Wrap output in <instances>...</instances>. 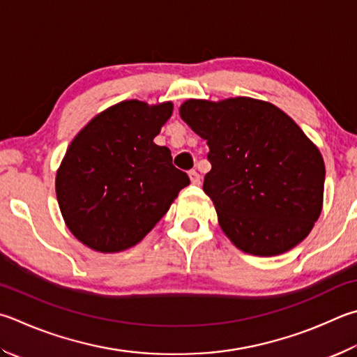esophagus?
<instances>
[{"mask_svg": "<svg viewBox=\"0 0 357 357\" xmlns=\"http://www.w3.org/2000/svg\"><path fill=\"white\" fill-rule=\"evenodd\" d=\"M189 176H190L192 184H199L201 183V176H199V173L197 170H190Z\"/></svg>", "mask_w": 357, "mask_h": 357, "instance_id": "34e87169", "label": "esophagus"}]
</instances>
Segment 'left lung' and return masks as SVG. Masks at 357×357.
<instances>
[{
	"label": "left lung",
	"instance_id": "8db88e82",
	"mask_svg": "<svg viewBox=\"0 0 357 357\" xmlns=\"http://www.w3.org/2000/svg\"><path fill=\"white\" fill-rule=\"evenodd\" d=\"M179 115L207 140L203 190L238 250L276 256L306 238L321 212L325 162L289 115L245 96L189 100Z\"/></svg>",
	"mask_w": 357,
	"mask_h": 357
}]
</instances>
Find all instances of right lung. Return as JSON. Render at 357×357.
I'll use <instances>...</instances> for the list:
<instances>
[{
  "instance_id": "obj_1",
  "label": "right lung",
  "mask_w": 357,
  "mask_h": 357,
  "mask_svg": "<svg viewBox=\"0 0 357 357\" xmlns=\"http://www.w3.org/2000/svg\"><path fill=\"white\" fill-rule=\"evenodd\" d=\"M172 111V102L123 101L96 115L70 144L56 193L68 229L89 248H131L190 184L170 150L153 142Z\"/></svg>"
}]
</instances>
